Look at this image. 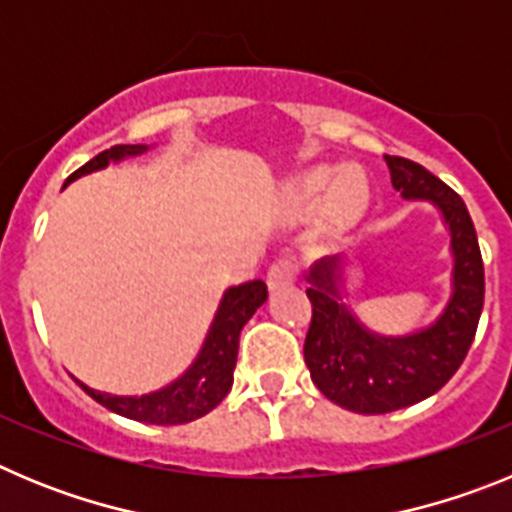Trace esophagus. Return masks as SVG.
<instances>
[{
	"label": "esophagus",
	"instance_id": "esophagus-1",
	"mask_svg": "<svg viewBox=\"0 0 512 512\" xmlns=\"http://www.w3.org/2000/svg\"><path fill=\"white\" fill-rule=\"evenodd\" d=\"M295 279H297V269L295 264L287 259L274 261V264L269 266V271H266V287H269L271 292H277V289L295 284Z\"/></svg>",
	"mask_w": 512,
	"mask_h": 512
}]
</instances>
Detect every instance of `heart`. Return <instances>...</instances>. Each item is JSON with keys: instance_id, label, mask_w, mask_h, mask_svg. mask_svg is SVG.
Returning a JSON list of instances; mask_svg holds the SVG:
<instances>
[{"instance_id": "obj_1", "label": "heart", "mask_w": 512, "mask_h": 512, "mask_svg": "<svg viewBox=\"0 0 512 512\" xmlns=\"http://www.w3.org/2000/svg\"><path fill=\"white\" fill-rule=\"evenodd\" d=\"M287 194L300 212H310L320 205L323 223L330 233L354 228L372 200L364 171L356 166H343L338 171L333 166H315L295 176L289 182Z\"/></svg>"}]
</instances>
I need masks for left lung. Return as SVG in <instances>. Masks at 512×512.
I'll list each match as a JSON object with an SVG mask.
<instances>
[{
  "mask_svg": "<svg viewBox=\"0 0 512 512\" xmlns=\"http://www.w3.org/2000/svg\"><path fill=\"white\" fill-rule=\"evenodd\" d=\"M402 200L428 202L449 230V300L423 328L384 336L348 302V253L307 269L312 323L305 338L310 377L330 402L361 415H382L436 395L467 356L485 305V266L467 205L451 187L415 161L384 156Z\"/></svg>",
  "mask_w": 512,
  "mask_h": 512,
  "instance_id": "left-lung-1",
  "label": "left lung"
}]
</instances>
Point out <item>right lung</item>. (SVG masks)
I'll return each instance as SVG.
<instances>
[{"label": "right lung", "instance_id": "right-lung-1", "mask_svg": "<svg viewBox=\"0 0 512 512\" xmlns=\"http://www.w3.org/2000/svg\"><path fill=\"white\" fill-rule=\"evenodd\" d=\"M153 146L138 143V146H112L110 151H102L94 156L89 164L66 179L63 189L76 182L79 176H87L92 171H102L110 164H120L125 158L143 156ZM266 302V284L261 279L241 284V287H228L220 295L217 310L212 315V323L207 328V336L202 341L200 351L192 359V364L184 369L169 384L148 392V395H112V392H99L89 384L79 382L89 397L104 405L112 413L122 418L138 420V423L151 425H182L202 418L210 410H215L223 397L233 387L235 361H238V336L243 325L253 318V312Z\"/></svg>", "mask_w": 512, "mask_h": 512}]
</instances>
